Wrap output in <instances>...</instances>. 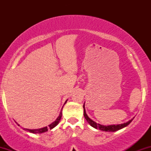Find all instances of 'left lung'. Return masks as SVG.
I'll return each instance as SVG.
<instances>
[{"instance_id":"obj_1","label":"left lung","mask_w":151,"mask_h":151,"mask_svg":"<svg viewBox=\"0 0 151 151\" xmlns=\"http://www.w3.org/2000/svg\"><path fill=\"white\" fill-rule=\"evenodd\" d=\"M83 108H84V116L85 117L86 120L87 121V122L91 125L92 127L95 128L96 129H99L101 131H108V132H114V131H116L118 130H120L123 128L126 127L127 126L131 121H133L132 119L131 120H130L129 121H127L126 123H124V124H118V125H109V126H104V125H101V124H97V123L94 122L93 120H91L90 118L88 116L87 114L86 113L85 111V107H84V104L83 105Z\"/></svg>"}]
</instances>
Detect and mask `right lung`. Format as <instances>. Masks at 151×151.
<instances>
[{
    "label": "right lung",
    "mask_w": 151,
    "mask_h": 151,
    "mask_svg": "<svg viewBox=\"0 0 151 151\" xmlns=\"http://www.w3.org/2000/svg\"><path fill=\"white\" fill-rule=\"evenodd\" d=\"M66 102H67V101H65V103H66ZM62 115V111H60V115H59V116L58 117V119H57L56 120L54 121L53 123H52V124H50V125H49L50 129H52L53 128H55V126L58 125V124H59V122H60V119H61ZM24 130H25V131H29V132L32 133H45V132H46V131H48V128L47 127V126H45V127L42 128V129H24Z\"/></svg>",
    "instance_id": "1"
}]
</instances>
